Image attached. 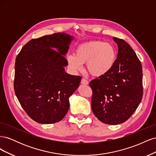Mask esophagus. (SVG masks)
Listing matches in <instances>:
<instances>
[{
  "label": "esophagus",
  "mask_w": 156,
  "mask_h": 156,
  "mask_svg": "<svg viewBox=\"0 0 156 156\" xmlns=\"http://www.w3.org/2000/svg\"><path fill=\"white\" fill-rule=\"evenodd\" d=\"M81 83L82 84H84V85H87V84H88V81H87V79H84V78H83V79H81Z\"/></svg>",
  "instance_id": "obj_1"
}]
</instances>
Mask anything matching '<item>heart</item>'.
Listing matches in <instances>:
<instances>
[{
    "mask_svg": "<svg viewBox=\"0 0 156 156\" xmlns=\"http://www.w3.org/2000/svg\"><path fill=\"white\" fill-rule=\"evenodd\" d=\"M116 60V50L113 45L100 40L90 41L79 44L75 50V55H69L67 62L75 71L83 68L86 64L89 74L101 77L107 74L114 66Z\"/></svg>",
    "mask_w": 156,
    "mask_h": 156,
    "instance_id": "obj_1",
    "label": "heart"
}]
</instances>
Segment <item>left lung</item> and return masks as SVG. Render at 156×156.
Masks as SVG:
<instances>
[{"label": "left lung", "mask_w": 156, "mask_h": 156, "mask_svg": "<svg viewBox=\"0 0 156 156\" xmlns=\"http://www.w3.org/2000/svg\"><path fill=\"white\" fill-rule=\"evenodd\" d=\"M119 48L115 64L107 74L90 82L91 107L98 120L107 124L126 122L143 98V68L135 51L124 40L113 37Z\"/></svg>", "instance_id": "left-lung-1"}]
</instances>
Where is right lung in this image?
Returning a JSON list of instances; mask_svg holds the SVG:
<instances>
[{
	"mask_svg": "<svg viewBox=\"0 0 156 156\" xmlns=\"http://www.w3.org/2000/svg\"><path fill=\"white\" fill-rule=\"evenodd\" d=\"M72 39L60 32L32 39L17 56L14 90L27 114L38 123L62 120L69 109V98L79 86L81 77L64 70L68 62L64 55Z\"/></svg>",
	"mask_w": 156,
	"mask_h": 156,
	"instance_id": "1",
	"label": "right lung"
}]
</instances>
